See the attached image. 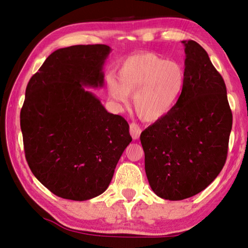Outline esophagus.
Returning <instances> with one entry per match:
<instances>
[{
	"mask_svg": "<svg viewBox=\"0 0 248 248\" xmlns=\"http://www.w3.org/2000/svg\"><path fill=\"white\" fill-rule=\"evenodd\" d=\"M140 127L136 124H130V134L132 136V139L135 140H139L140 139Z\"/></svg>",
	"mask_w": 248,
	"mask_h": 248,
	"instance_id": "1",
	"label": "esophagus"
}]
</instances>
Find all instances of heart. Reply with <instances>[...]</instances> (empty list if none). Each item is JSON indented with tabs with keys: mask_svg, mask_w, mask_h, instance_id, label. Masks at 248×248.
Here are the masks:
<instances>
[{
	"mask_svg": "<svg viewBox=\"0 0 248 248\" xmlns=\"http://www.w3.org/2000/svg\"><path fill=\"white\" fill-rule=\"evenodd\" d=\"M117 79L108 78L109 97L120 107L129 103L146 121L164 118L176 107L186 84V72L180 62L166 61L151 52L127 57L117 70Z\"/></svg>",
	"mask_w": 248,
	"mask_h": 248,
	"instance_id": "1",
	"label": "heart"
}]
</instances>
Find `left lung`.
Returning <instances> with one entry per match:
<instances>
[{
	"label": "left lung",
	"mask_w": 248,
	"mask_h": 248,
	"mask_svg": "<svg viewBox=\"0 0 248 248\" xmlns=\"http://www.w3.org/2000/svg\"><path fill=\"white\" fill-rule=\"evenodd\" d=\"M186 84L176 107L140 134L145 170L155 195L182 200L218 176L228 152L232 114L222 76L194 40H183Z\"/></svg>",
	"instance_id": "8db88e82"
}]
</instances>
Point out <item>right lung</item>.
<instances>
[{
  "label": "right lung",
  "instance_id": "obj_1",
  "mask_svg": "<svg viewBox=\"0 0 248 248\" xmlns=\"http://www.w3.org/2000/svg\"><path fill=\"white\" fill-rule=\"evenodd\" d=\"M110 51L105 45L56 50L26 86L20 114L26 161L59 197L83 202L101 195L132 140L127 121L86 89L103 87Z\"/></svg>",
  "mask_w": 248,
  "mask_h": 248
}]
</instances>
